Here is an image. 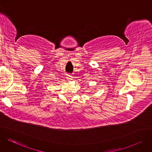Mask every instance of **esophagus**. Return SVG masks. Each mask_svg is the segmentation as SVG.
I'll list each match as a JSON object with an SVG mask.
<instances>
[{
    "label": "esophagus",
    "instance_id": "1",
    "mask_svg": "<svg viewBox=\"0 0 152 152\" xmlns=\"http://www.w3.org/2000/svg\"><path fill=\"white\" fill-rule=\"evenodd\" d=\"M66 78L69 81H71L73 78V77L71 75H67V77H66Z\"/></svg>",
    "mask_w": 152,
    "mask_h": 152
}]
</instances>
